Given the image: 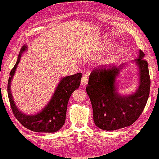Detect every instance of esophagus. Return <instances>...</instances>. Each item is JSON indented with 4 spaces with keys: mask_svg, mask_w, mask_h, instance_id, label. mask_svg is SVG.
<instances>
[{
    "mask_svg": "<svg viewBox=\"0 0 159 159\" xmlns=\"http://www.w3.org/2000/svg\"><path fill=\"white\" fill-rule=\"evenodd\" d=\"M81 85L83 86H85L86 84H88V77H87V75H83V77H82V78H81Z\"/></svg>",
    "mask_w": 159,
    "mask_h": 159,
    "instance_id": "1",
    "label": "esophagus"
}]
</instances>
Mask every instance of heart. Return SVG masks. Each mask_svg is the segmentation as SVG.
Instances as JSON below:
<instances>
[{"mask_svg":"<svg viewBox=\"0 0 159 159\" xmlns=\"http://www.w3.org/2000/svg\"><path fill=\"white\" fill-rule=\"evenodd\" d=\"M112 47H113V45H112L111 43H108L107 45H106V48H108V49H110V48H111ZM123 53L124 51L122 49L118 50V51L114 52L111 56H108L107 60H106V62H107V63H112V62L116 61V60L121 57V56L123 54Z\"/></svg>","mask_w":159,"mask_h":159,"instance_id":"heart-1","label":"heart"}]
</instances>
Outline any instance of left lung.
<instances>
[{"label":"left lung","mask_w":159,"mask_h":159,"mask_svg":"<svg viewBox=\"0 0 159 159\" xmlns=\"http://www.w3.org/2000/svg\"><path fill=\"white\" fill-rule=\"evenodd\" d=\"M144 53L135 60L139 68V86L134 94L121 96L116 92V77L122 66L101 65L89 75L86 90L91 100L94 124L100 129L114 130L136 122L145 107L150 94V78Z\"/></svg>","instance_id":"8db88e82"}]
</instances>
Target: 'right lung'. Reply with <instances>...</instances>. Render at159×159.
<instances>
[{
    "label": "right lung",
    "mask_w": 159,
    "mask_h": 159,
    "mask_svg": "<svg viewBox=\"0 0 159 159\" xmlns=\"http://www.w3.org/2000/svg\"><path fill=\"white\" fill-rule=\"evenodd\" d=\"M26 48L27 47L25 45L21 48L17 61L9 74L10 77L8 81L7 92L10 106L16 119L25 128L32 131L40 133H54L58 131L65 124L68 101L72 93L79 87L82 73H79L67 76L61 79L51 101L43 111L34 115L24 114L17 109L14 102L10 90V86L16 68L20 60L22 53L25 51Z\"/></svg>",
    "instance_id": "right-lung-1"
}]
</instances>
